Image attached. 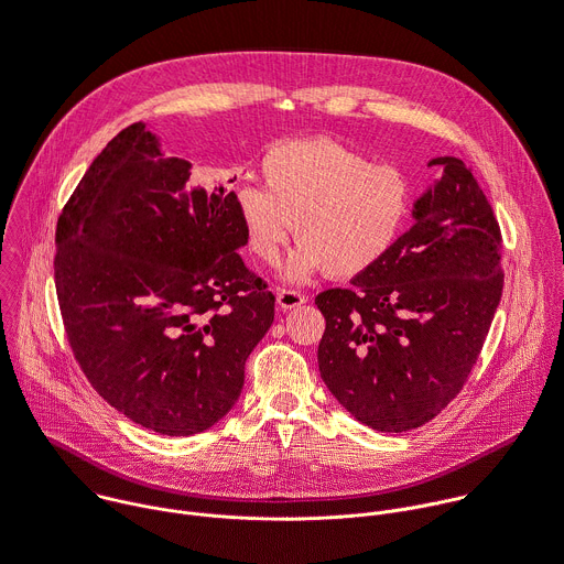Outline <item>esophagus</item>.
Wrapping results in <instances>:
<instances>
[{
    "label": "esophagus",
    "instance_id": "1",
    "mask_svg": "<svg viewBox=\"0 0 564 564\" xmlns=\"http://www.w3.org/2000/svg\"><path fill=\"white\" fill-rule=\"evenodd\" d=\"M275 300H278V306L282 311H289V308H295V306L304 304L306 295L300 293V291H291V289H278L275 291Z\"/></svg>",
    "mask_w": 564,
    "mask_h": 564
}]
</instances>
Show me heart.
I'll return each instance as SVG.
<instances>
[{
    "label": "heart",
    "mask_w": 564,
    "mask_h": 564,
    "mask_svg": "<svg viewBox=\"0 0 564 564\" xmlns=\"http://www.w3.org/2000/svg\"><path fill=\"white\" fill-rule=\"evenodd\" d=\"M264 187L242 185L236 212L247 247L275 264L293 234L300 242L289 278L326 271L348 280L377 267L397 245L412 209L408 174L335 139L273 145L260 165Z\"/></svg>",
    "instance_id": "heart-1"
}]
</instances>
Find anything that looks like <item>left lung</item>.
Instances as JSON below:
<instances>
[{"instance_id": "left-lung-1", "label": "left lung", "mask_w": 564, "mask_h": 564, "mask_svg": "<svg viewBox=\"0 0 564 564\" xmlns=\"http://www.w3.org/2000/svg\"><path fill=\"white\" fill-rule=\"evenodd\" d=\"M414 225L348 289L315 297L319 375L364 425L408 432L463 390L502 295V236L460 159L438 156Z\"/></svg>"}]
</instances>
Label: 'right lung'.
Returning <instances> with one entry per match:
<instances>
[{
	"label": "right lung",
	"instance_id": "right-lung-1",
	"mask_svg": "<svg viewBox=\"0 0 564 564\" xmlns=\"http://www.w3.org/2000/svg\"><path fill=\"white\" fill-rule=\"evenodd\" d=\"M242 245L236 192L192 185L141 123L93 161L57 223L55 286L73 355L115 410L189 436L234 408L275 313Z\"/></svg>",
	"mask_w": 564,
	"mask_h": 564
}]
</instances>
